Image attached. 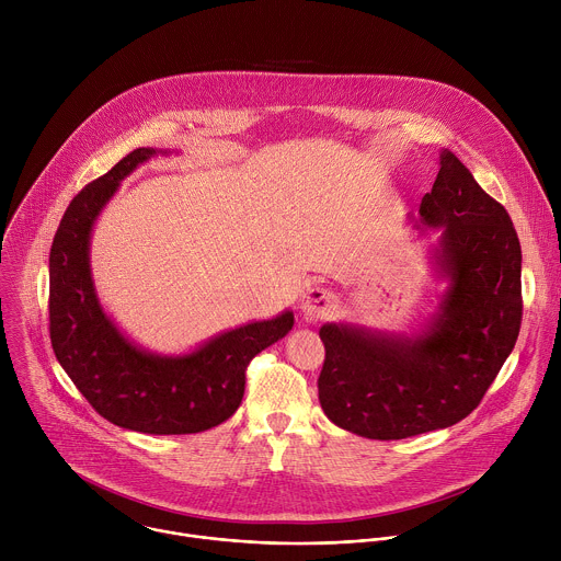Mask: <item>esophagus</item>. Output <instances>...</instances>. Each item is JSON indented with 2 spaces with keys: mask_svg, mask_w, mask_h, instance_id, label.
<instances>
[{
  "mask_svg": "<svg viewBox=\"0 0 561 561\" xmlns=\"http://www.w3.org/2000/svg\"><path fill=\"white\" fill-rule=\"evenodd\" d=\"M337 308V297L329 288H306L301 295V312L308 322H322Z\"/></svg>",
  "mask_w": 561,
  "mask_h": 561,
  "instance_id": "1",
  "label": "esophagus"
}]
</instances>
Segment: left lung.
<instances>
[{
  "label": "left lung",
  "mask_w": 561,
  "mask_h": 561,
  "mask_svg": "<svg viewBox=\"0 0 561 561\" xmlns=\"http://www.w3.org/2000/svg\"><path fill=\"white\" fill-rule=\"evenodd\" d=\"M415 228L439 230L433 264L446 290L415 335L324 324L319 404L368 439H404L470 415L515 348L522 324V249L506 208L442 150Z\"/></svg>",
  "instance_id": "8db88e82"
}]
</instances>
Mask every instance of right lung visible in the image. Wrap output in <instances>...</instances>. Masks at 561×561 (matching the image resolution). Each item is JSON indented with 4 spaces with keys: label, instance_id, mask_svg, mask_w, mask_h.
Instances as JSON below:
<instances>
[{
    "label": "right lung",
    "instance_id": "add662e5",
    "mask_svg": "<svg viewBox=\"0 0 561 561\" xmlns=\"http://www.w3.org/2000/svg\"><path fill=\"white\" fill-rule=\"evenodd\" d=\"M157 152L137 148L66 208L50 249V344L89 404L111 424L148 435H188L226 422L242 404L247 366L286 337L293 310L219 333L186 355H157L133 344L100 304L91 275V232L139 164Z\"/></svg>",
    "mask_w": 561,
    "mask_h": 561
}]
</instances>
